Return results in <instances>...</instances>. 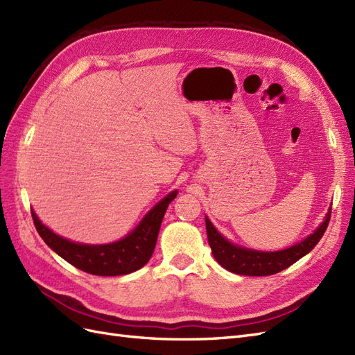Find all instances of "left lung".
Listing matches in <instances>:
<instances>
[{
	"label": "left lung",
	"instance_id": "8db88e82",
	"mask_svg": "<svg viewBox=\"0 0 355 355\" xmlns=\"http://www.w3.org/2000/svg\"><path fill=\"white\" fill-rule=\"evenodd\" d=\"M329 220L330 210L324 222L321 223L313 234L308 235L304 241H300L280 252H257L244 249L241 245H235L230 243L227 239H223L207 218L206 230L211 253L214 256V259L219 262V265H222L225 270H228L234 274L257 277L280 272L290 265L297 262L300 257H304L306 253H309L317 245L320 239L324 235Z\"/></svg>",
	"mask_w": 355,
	"mask_h": 355
}]
</instances>
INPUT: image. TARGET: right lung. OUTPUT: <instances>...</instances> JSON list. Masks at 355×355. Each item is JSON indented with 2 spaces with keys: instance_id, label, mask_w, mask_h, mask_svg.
<instances>
[{
  "instance_id": "1",
  "label": "right lung",
  "mask_w": 355,
  "mask_h": 355,
  "mask_svg": "<svg viewBox=\"0 0 355 355\" xmlns=\"http://www.w3.org/2000/svg\"><path fill=\"white\" fill-rule=\"evenodd\" d=\"M176 196L178 191L170 192L154 209L148 211L136 230L123 240L101 245L80 244L62 239L41 223L34 210L31 214L41 239L51 250H55L75 268L93 275H123L137 271L151 259L164 213Z\"/></svg>"
}]
</instances>
